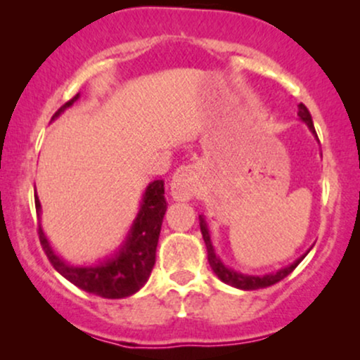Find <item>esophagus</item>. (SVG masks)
I'll list each match as a JSON object with an SVG mask.
<instances>
[{
  "label": "esophagus",
  "mask_w": 360,
  "mask_h": 360,
  "mask_svg": "<svg viewBox=\"0 0 360 360\" xmlns=\"http://www.w3.org/2000/svg\"><path fill=\"white\" fill-rule=\"evenodd\" d=\"M198 188H200V169L196 166H183L177 169L171 181V194L174 200H191Z\"/></svg>",
  "instance_id": "1"
}]
</instances>
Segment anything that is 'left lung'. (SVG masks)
Segmentation results:
<instances>
[{
    "label": "left lung",
    "instance_id": "obj_1",
    "mask_svg": "<svg viewBox=\"0 0 360 360\" xmlns=\"http://www.w3.org/2000/svg\"><path fill=\"white\" fill-rule=\"evenodd\" d=\"M298 115H300V118L303 120L304 123H307L309 131H311V134L318 139L315 127H313L311 115H309L308 108L303 105V103H300V105H298ZM200 229H201V233H203V240L206 243V250H208V262H210V266H212L214 274H217L218 278H220L225 284H230V286L238 288V289H245V291H252V289H262V288L272 286V284L279 283V281H283L284 278H286V276H289L292 271L296 269V266H298L301 260L304 259V255H307L309 252L308 250L307 254L303 255V257L295 260L291 266L284 267V269H279L278 272H271V274H266V276H247V274H240V272H235L233 269H229V267H226L225 264L221 262L220 257L214 254L212 238H210V230H208V225H206L205 217H200Z\"/></svg>",
    "mask_w": 360,
    "mask_h": 360
}]
</instances>
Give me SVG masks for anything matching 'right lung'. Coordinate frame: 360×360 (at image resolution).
Segmentation results:
<instances>
[{"label":"right lung","mask_w":360,"mask_h":360,"mask_svg":"<svg viewBox=\"0 0 360 360\" xmlns=\"http://www.w3.org/2000/svg\"><path fill=\"white\" fill-rule=\"evenodd\" d=\"M79 94L62 105L56 111L52 120H56L64 110H68ZM35 208L40 214V201L35 196ZM167 203L164 198V181L157 179L147 186L143 193L142 203L131 229L128 232L125 242L113 257L103 260L98 266H71L64 262L53 252L47 237L44 235L42 226H39L40 245L51 260L53 269L71 281L74 286L91 295L101 296L108 300H120L135 295L150 276L152 267L155 264V250L159 242L160 226H162L164 214H166Z\"/></svg>","instance_id":"add662e5"}]
</instances>
